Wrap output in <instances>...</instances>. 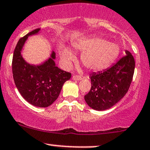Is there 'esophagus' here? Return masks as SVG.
<instances>
[{"instance_id":"1","label":"esophagus","mask_w":150,"mask_h":150,"mask_svg":"<svg viewBox=\"0 0 150 150\" xmlns=\"http://www.w3.org/2000/svg\"><path fill=\"white\" fill-rule=\"evenodd\" d=\"M72 79H73V80H82V79H83V77L80 76V75H73V76H72Z\"/></svg>"}]
</instances>
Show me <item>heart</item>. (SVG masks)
<instances>
[{
    "label": "heart",
    "mask_w": 150,
    "mask_h": 150,
    "mask_svg": "<svg viewBox=\"0 0 150 150\" xmlns=\"http://www.w3.org/2000/svg\"><path fill=\"white\" fill-rule=\"evenodd\" d=\"M74 47L83 52L81 57L83 65L87 68L95 71L108 67L120 53V49L116 44L100 38L78 41L74 44ZM61 57L64 65L68 67L74 55L70 50L65 49Z\"/></svg>",
    "instance_id": "obj_1"
}]
</instances>
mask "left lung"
Listing matches in <instances>:
<instances>
[{"label":"left lung","mask_w":150,"mask_h":150,"mask_svg":"<svg viewBox=\"0 0 150 150\" xmlns=\"http://www.w3.org/2000/svg\"><path fill=\"white\" fill-rule=\"evenodd\" d=\"M125 52V56L110 68L93 72L90 76L92 86L85 95V100L93 109H109L127 93L132 81L135 62L129 51Z\"/></svg>","instance_id":"left-lung-1"}]
</instances>
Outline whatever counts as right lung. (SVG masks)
I'll use <instances>...</instances> for the list:
<instances>
[{"mask_svg": "<svg viewBox=\"0 0 150 150\" xmlns=\"http://www.w3.org/2000/svg\"><path fill=\"white\" fill-rule=\"evenodd\" d=\"M39 30V28L33 30L20 38L14 50L12 71L16 86L23 98L34 106L47 108L57 100L62 85L72 75L55 65L54 52L50 58L40 66L30 65L23 59L21 51L25 41L28 36Z\"/></svg>", "mask_w": 150, "mask_h": 150, "instance_id": "add662e5", "label": "right lung"}]
</instances>
